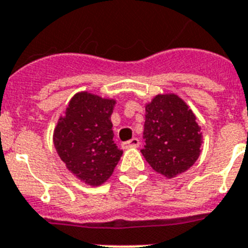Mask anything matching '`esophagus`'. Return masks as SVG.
<instances>
[{
    "label": "esophagus",
    "instance_id": "34e87169",
    "mask_svg": "<svg viewBox=\"0 0 248 248\" xmlns=\"http://www.w3.org/2000/svg\"><path fill=\"white\" fill-rule=\"evenodd\" d=\"M139 145H140V141H139V139H132V140H130V141L124 142V143H122V147H124V150H127V148L139 147Z\"/></svg>",
    "mask_w": 248,
    "mask_h": 248
}]
</instances>
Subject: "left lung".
Instances as JSON below:
<instances>
[{"label":"left lung","mask_w":248,"mask_h":248,"mask_svg":"<svg viewBox=\"0 0 248 248\" xmlns=\"http://www.w3.org/2000/svg\"><path fill=\"white\" fill-rule=\"evenodd\" d=\"M145 147L148 165L167 178L176 177L201 155L202 132L197 117L176 93L156 94L146 103Z\"/></svg>","instance_id":"8db88e82"}]
</instances>
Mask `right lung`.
Wrapping results in <instances>:
<instances>
[{
    "instance_id": "add662e5",
    "label": "right lung",
    "mask_w": 248,
    "mask_h": 248,
    "mask_svg": "<svg viewBox=\"0 0 248 248\" xmlns=\"http://www.w3.org/2000/svg\"><path fill=\"white\" fill-rule=\"evenodd\" d=\"M116 100L77 92L53 130V145L68 171L90 186L111 177L122 156L113 142L111 115Z\"/></svg>"
}]
</instances>
